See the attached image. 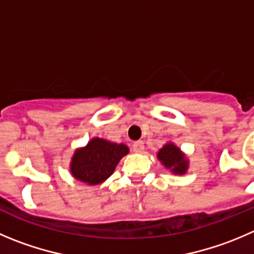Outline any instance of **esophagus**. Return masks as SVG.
<instances>
[{
	"label": "esophagus",
	"mask_w": 254,
	"mask_h": 254,
	"mask_svg": "<svg viewBox=\"0 0 254 254\" xmlns=\"http://www.w3.org/2000/svg\"><path fill=\"white\" fill-rule=\"evenodd\" d=\"M132 148H133V151L136 152V153H141L144 149V143L142 141H137L132 144Z\"/></svg>",
	"instance_id": "1"
}]
</instances>
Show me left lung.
I'll list each match as a JSON object with an SVG mask.
<instances>
[{
  "label": "left lung",
  "instance_id": "1",
  "mask_svg": "<svg viewBox=\"0 0 254 254\" xmlns=\"http://www.w3.org/2000/svg\"><path fill=\"white\" fill-rule=\"evenodd\" d=\"M158 159L165 165V167L171 168L176 175H183L188 168V161L185 154L173 143L166 144L163 148L159 149Z\"/></svg>",
  "mask_w": 254,
  "mask_h": 254
}]
</instances>
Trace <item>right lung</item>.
<instances>
[{"instance_id": "right-lung-1", "label": "right lung", "mask_w": 254, "mask_h": 254, "mask_svg": "<svg viewBox=\"0 0 254 254\" xmlns=\"http://www.w3.org/2000/svg\"><path fill=\"white\" fill-rule=\"evenodd\" d=\"M128 153L125 144L93 138L84 148L77 149L71 162V173L76 180L95 186L107 180L123 156Z\"/></svg>"}]
</instances>
